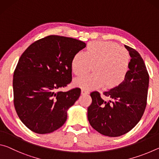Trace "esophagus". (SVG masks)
I'll return each mask as SVG.
<instances>
[{"label": "esophagus", "mask_w": 159, "mask_h": 159, "mask_svg": "<svg viewBox=\"0 0 159 159\" xmlns=\"http://www.w3.org/2000/svg\"><path fill=\"white\" fill-rule=\"evenodd\" d=\"M89 93L88 90H85V89H81V94L82 95H87V94Z\"/></svg>", "instance_id": "esophagus-1"}]
</instances>
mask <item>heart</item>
<instances>
[{
  "mask_svg": "<svg viewBox=\"0 0 159 159\" xmlns=\"http://www.w3.org/2000/svg\"><path fill=\"white\" fill-rule=\"evenodd\" d=\"M130 55L128 51L112 41H94L88 45L85 52H79L71 61V69L79 77L74 84L83 89H97L105 84L112 88L120 84L127 76Z\"/></svg>",
  "mask_w": 159,
  "mask_h": 159,
  "instance_id": "1",
  "label": "heart"
}]
</instances>
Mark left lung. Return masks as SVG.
Returning <instances> with one entry per match:
<instances>
[{
    "instance_id": "left-lung-1",
    "label": "left lung",
    "mask_w": 159,
    "mask_h": 159,
    "mask_svg": "<svg viewBox=\"0 0 159 159\" xmlns=\"http://www.w3.org/2000/svg\"><path fill=\"white\" fill-rule=\"evenodd\" d=\"M130 56L125 80L104 91V100L97 91L90 93L92 104L88 108L90 125L102 134L118 137L138 124L147 105L149 76L144 60L138 51L125 45Z\"/></svg>"
}]
</instances>
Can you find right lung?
Masks as SVG:
<instances>
[{
	"label": "right lung",
	"mask_w": 159,
	"mask_h": 159,
	"mask_svg": "<svg viewBox=\"0 0 159 159\" xmlns=\"http://www.w3.org/2000/svg\"><path fill=\"white\" fill-rule=\"evenodd\" d=\"M85 46L79 40L52 35L34 42L21 55L13 75L14 105L29 130L50 133L66 122L80 89L58 90L71 83L72 59Z\"/></svg>",
	"instance_id": "right-lung-1"
}]
</instances>
